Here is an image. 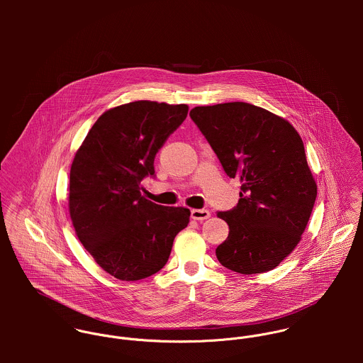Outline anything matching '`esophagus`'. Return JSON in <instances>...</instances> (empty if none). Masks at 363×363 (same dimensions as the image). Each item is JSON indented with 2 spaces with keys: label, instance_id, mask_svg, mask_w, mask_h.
I'll list each match as a JSON object with an SVG mask.
<instances>
[{
  "label": "esophagus",
  "instance_id": "esophagus-1",
  "mask_svg": "<svg viewBox=\"0 0 363 363\" xmlns=\"http://www.w3.org/2000/svg\"><path fill=\"white\" fill-rule=\"evenodd\" d=\"M211 216L208 209H191V218L194 220H206Z\"/></svg>",
  "mask_w": 363,
  "mask_h": 363
}]
</instances>
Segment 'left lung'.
I'll return each instance as SVG.
<instances>
[{"label":"left lung","mask_w":363,"mask_h":363,"mask_svg":"<svg viewBox=\"0 0 363 363\" xmlns=\"http://www.w3.org/2000/svg\"><path fill=\"white\" fill-rule=\"evenodd\" d=\"M190 117L225 173L242 183L238 206L218 212L229 235L216 259L246 275L278 267L301 242L317 196L301 135L285 118L245 102L199 106Z\"/></svg>","instance_id":"obj_1"}]
</instances>
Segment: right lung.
Listing matches in <instances>:
<instances>
[{
	"label": "right lung",
	"mask_w": 363,
	"mask_h": 363,
	"mask_svg": "<svg viewBox=\"0 0 363 363\" xmlns=\"http://www.w3.org/2000/svg\"><path fill=\"white\" fill-rule=\"evenodd\" d=\"M189 113L187 104L137 101L108 108L89 130L69 172V216L79 242L107 274L138 281L164 267L190 209L141 196V180Z\"/></svg>",
	"instance_id": "add662e5"
}]
</instances>
